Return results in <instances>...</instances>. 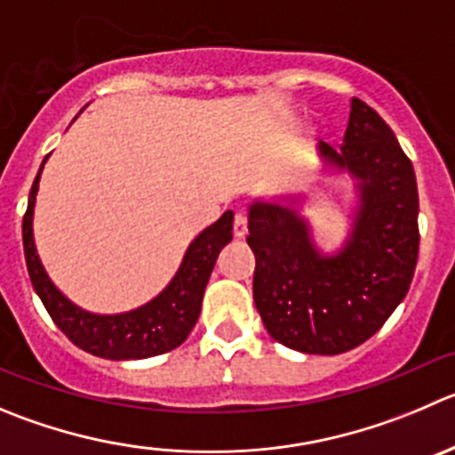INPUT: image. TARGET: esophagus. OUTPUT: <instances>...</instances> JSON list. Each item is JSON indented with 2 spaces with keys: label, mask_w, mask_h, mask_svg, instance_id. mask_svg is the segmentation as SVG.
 Listing matches in <instances>:
<instances>
[{
  "label": "esophagus",
  "mask_w": 455,
  "mask_h": 455,
  "mask_svg": "<svg viewBox=\"0 0 455 455\" xmlns=\"http://www.w3.org/2000/svg\"><path fill=\"white\" fill-rule=\"evenodd\" d=\"M232 232H235V239H245L248 236V216L243 212L235 216V225H232Z\"/></svg>",
  "instance_id": "34e87169"
}]
</instances>
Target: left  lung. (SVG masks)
I'll use <instances>...</instances> for the list:
<instances>
[{"label": "left lung", "instance_id": "obj_1", "mask_svg": "<svg viewBox=\"0 0 455 455\" xmlns=\"http://www.w3.org/2000/svg\"><path fill=\"white\" fill-rule=\"evenodd\" d=\"M317 158L319 176L353 183L344 241L335 250L317 243L304 214L310 192L252 198L254 306L279 344L339 355L373 337L409 292L419 245L418 185L395 133L357 98L344 145L319 142Z\"/></svg>", "mask_w": 455, "mask_h": 455}]
</instances>
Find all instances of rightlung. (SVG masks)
<instances>
[{
  "instance_id": "add662e5",
  "label": "right lung",
  "mask_w": 455,
  "mask_h": 455,
  "mask_svg": "<svg viewBox=\"0 0 455 455\" xmlns=\"http://www.w3.org/2000/svg\"><path fill=\"white\" fill-rule=\"evenodd\" d=\"M46 160L49 156L44 158V163ZM44 163L37 172L36 183L30 188L28 210H26L24 223H21V236H24L28 276L55 326L86 353L116 362L147 360L154 355L170 353L176 346L183 344L198 322L205 285L214 270L219 252L232 241L235 212H225L216 223L205 228L188 245L176 275L154 299L133 310H124V313H91V310L73 304L53 283L40 254H37L33 216H36V201Z\"/></svg>"
}]
</instances>
